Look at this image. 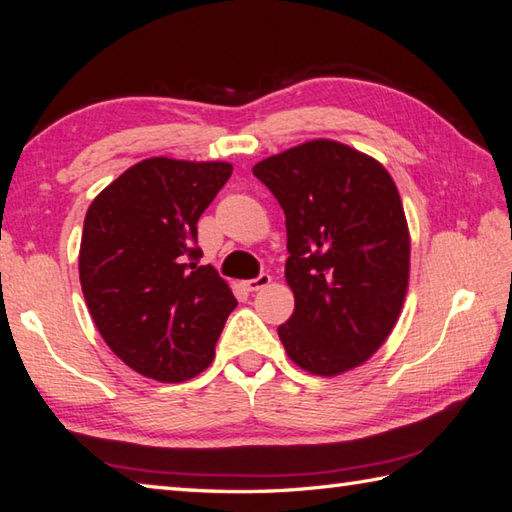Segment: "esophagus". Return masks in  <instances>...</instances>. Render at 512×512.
<instances>
[{
    "mask_svg": "<svg viewBox=\"0 0 512 512\" xmlns=\"http://www.w3.org/2000/svg\"><path fill=\"white\" fill-rule=\"evenodd\" d=\"M270 281H273V277L266 275V273H262V275H259L257 279H248V281H244V288H246L248 292H257V290H262V288L270 286Z\"/></svg>",
    "mask_w": 512,
    "mask_h": 512,
    "instance_id": "1",
    "label": "esophagus"
}]
</instances>
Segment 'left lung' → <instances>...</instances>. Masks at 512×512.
<instances>
[{
    "instance_id": "8db88e82",
    "label": "left lung",
    "mask_w": 512,
    "mask_h": 512,
    "mask_svg": "<svg viewBox=\"0 0 512 512\" xmlns=\"http://www.w3.org/2000/svg\"><path fill=\"white\" fill-rule=\"evenodd\" d=\"M253 173L286 213V354L314 376L350 372L387 341L407 297L411 237L396 182L330 138L259 160Z\"/></svg>"
}]
</instances>
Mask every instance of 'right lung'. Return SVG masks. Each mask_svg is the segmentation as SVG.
I'll list each match as a JSON object with an SVG mask.
<instances>
[{
    "label": "right lung",
    "instance_id": "obj_1",
    "mask_svg": "<svg viewBox=\"0 0 512 512\" xmlns=\"http://www.w3.org/2000/svg\"><path fill=\"white\" fill-rule=\"evenodd\" d=\"M231 162L154 156L96 195L85 213L79 279L96 330L134 372L184 383L204 372L237 306L198 266V220L231 178Z\"/></svg>",
    "mask_w": 512,
    "mask_h": 512
}]
</instances>
